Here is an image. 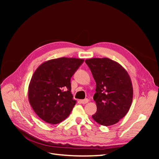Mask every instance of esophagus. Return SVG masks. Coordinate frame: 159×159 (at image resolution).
<instances>
[{
	"label": "esophagus",
	"mask_w": 159,
	"mask_h": 159,
	"mask_svg": "<svg viewBox=\"0 0 159 159\" xmlns=\"http://www.w3.org/2000/svg\"><path fill=\"white\" fill-rule=\"evenodd\" d=\"M80 102L83 104H86L89 102L88 99H81L80 100Z\"/></svg>",
	"instance_id": "1"
}]
</instances>
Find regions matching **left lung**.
Instances as JSON below:
<instances>
[{
	"label": "left lung",
	"instance_id": "left-lung-1",
	"mask_svg": "<svg viewBox=\"0 0 159 159\" xmlns=\"http://www.w3.org/2000/svg\"><path fill=\"white\" fill-rule=\"evenodd\" d=\"M96 83L93 99L97 112L95 121L103 126L117 123L131 107L133 89L131 78L118 62L107 57L85 60Z\"/></svg>",
	"mask_w": 159,
	"mask_h": 159
}]
</instances>
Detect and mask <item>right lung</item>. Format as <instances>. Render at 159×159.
<instances>
[{
    "label": "right lung",
    "mask_w": 159,
    "mask_h": 159,
    "mask_svg": "<svg viewBox=\"0 0 159 159\" xmlns=\"http://www.w3.org/2000/svg\"><path fill=\"white\" fill-rule=\"evenodd\" d=\"M84 60L60 57L38 66L28 86V100L36 114L52 125L69 116L76 103L71 93V78Z\"/></svg>",
    "instance_id": "obj_1"
}]
</instances>
